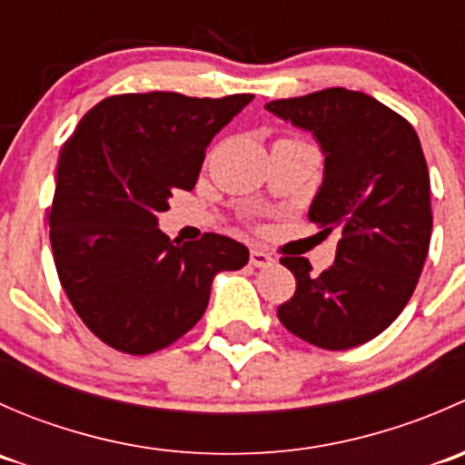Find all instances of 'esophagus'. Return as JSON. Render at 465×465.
<instances>
[{
  "instance_id": "34e87169",
  "label": "esophagus",
  "mask_w": 465,
  "mask_h": 465,
  "mask_svg": "<svg viewBox=\"0 0 465 465\" xmlns=\"http://www.w3.org/2000/svg\"><path fill=\"white\" fill-rule=\"evenodd\" d=\"M250 262L254 267H267V265H274V259H272L270 254H267V252H262V250H252L250 252Z\"/></svg>"
}]
</instances>
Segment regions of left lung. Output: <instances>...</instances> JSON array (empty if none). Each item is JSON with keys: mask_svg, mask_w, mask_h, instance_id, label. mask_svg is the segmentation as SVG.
Returning a JSON list of instances; mask_svg holds the SVG:
<instances>
[{"mask_svg": "<svg viewBox=\"0 0 465 465\" xmlns=\"http://www.w3.org/2000/svg\"><path fill=\"white\" fill-rule=\"evenodd\" d=\"M265 110L320 145L323 177L308 220L340 233L335 261L320 276L306 259H281L297 292L279 306V320L308 344L353 349L401 315L428 259L432 206L419 134L376 98L344 87L270 101Z\"/></svg>", "mask_w": 465, "mask_h": 465, "instance_id": "left-lung-1", "label": "left lung"}]
</instances>
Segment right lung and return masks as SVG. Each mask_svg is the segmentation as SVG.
I'll use <instances>...</instances> for the list:
<instances>
[{"label":"right lung","mask_w":465,"mask_h":465,"mask_svg":"<svg viewBox=\"0 0 465 465\" xmlns=\"http://www.w3.org/2000/svg\"><path fill=\"white\" fill-rule=\"evenodd\" d=\"M252 94L191 98L121 94L83 116L63 145L51 206V250L69 302L112 349L145 355L204 315L215 274L250 261L218 233L171 241L159 229L173 191L198 182L206 145Z\"/></svg>","instance_id":"obj_1"}]
</instances>
